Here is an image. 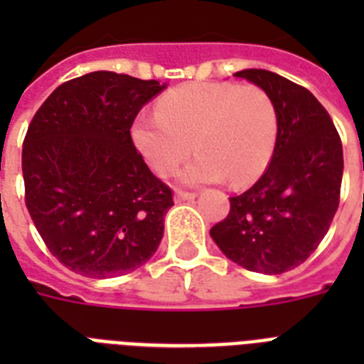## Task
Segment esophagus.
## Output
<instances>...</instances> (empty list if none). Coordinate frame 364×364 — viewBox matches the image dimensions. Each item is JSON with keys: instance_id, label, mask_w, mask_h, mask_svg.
<instances>
[{"instance_id": "obj_1", "label": "esophagus", "mask_w": 364, "mask_h": 364, "mask_svg": "<svg viewBox=\"0 0 364 364\" xmlns=\"http://www.w3.org/2000/svg\"><path fill=\"white\" fill-rule=\"evenodd\" d=\"M196 198V192H188V191H179L176 192V202H188V200H194Z\"/></svg>"}]
</instances>
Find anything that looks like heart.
<instances>
[{
	"mask_svg": "<svg viewBox=\"0 0 364 364\" xmlns=\"http://www.w3.org/2000/svg\"><path fill=\"white\" fill-rule=\"evenodd\" d=\"M279 136L273 97L254 84H188L168 91L156 102V117H141L132 140L156 176L168 177L192 153L198 159L183 181L228 179L250 185L265 172Z\"/></svg>",
	"mask_w": 364,
	"mask_h": 364,
	"instance_id": "1",
	"label": "heart"
}]
</instances>
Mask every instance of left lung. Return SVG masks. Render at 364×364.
<instances>
[{
	"mask_svg": "<svg viewBox=\"0 0 364 364\" xmlns=\"http://www.w3.org/2000/svg\"><path fill=\"white\" fill-rule=\"evenodd\" d=\"M273 97L279 136L267 170L230 198L213 241L241 267L280 274L297 267L326 237L341 202L344 156L331 115L306 87L271 70L235 73Z\"/></svg>",
	"mask_w": 364,
	"mask_h": 364,
	"instance_id": "8db88e82",
	"label": "left lung"
}]
</instances>
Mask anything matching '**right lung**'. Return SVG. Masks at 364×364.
Masks as SVG:
<instances>
[{
	"label": "right lung",
	"instance_id": "right-lung-1",
	"mask_svg": "<svg viewBox=\"0 0 364 364\" xmlns=\"http://www.w3.org/2000/svg\"><path fill=\"white\" fill-rule=\"evenodd\" d=\"M156 80L97 70L55 87L22 147L26 208L52 256L90 277H121L159 249L173 192L147 168L131 127Z\"/></svg>",
	"mask_w": 364,
	"mask_h": 364
}]
</instances>
